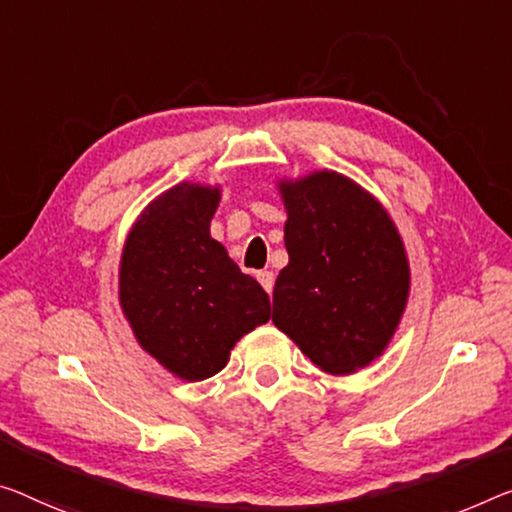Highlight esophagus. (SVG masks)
Segmentation results:
<instances>
[{
    "mask_svg": "<svg viewBox=\"0 0 512 512\" xmlns=\"http://www.w3.org/2000/svg\"><path fill=\"white\" fill-rule=\"evenodd\" d=\"M256 279L267 290V293H272V288H274V272L261 270V272H256Z\"/></svg>",
    "mask_w": 512,
    "mask_h": 512,
    "instance_id": "obj_1",
    "label": "esophagus"
}]
</instances>
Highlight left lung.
Listing matches in <instances>:
<instances>
[{
	"label": "left lung",
	"instance_id": "obj_1",
	"mask_svg": "<svg viewBox=\"0 0 512 512\" xmlns=\"http://www.w3.org/2000/svg\"><path fill=\"white\" fill-rule=\"evenodd\" d=\"M288 265L272 322L320 371L350 375L387 350L410 297L403 238L371 192L336 171L277 183Z\"/></svg>",
	"mask_w": 512,
	"mask_h": 512
}]
</instances>
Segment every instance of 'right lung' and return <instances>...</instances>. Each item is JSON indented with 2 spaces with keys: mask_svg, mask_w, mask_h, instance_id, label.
I'll use <instances>...</instances> for the list:
<instances>
[{
  "mask_svg": "<svg viewBox=\"0 0 512 512\" xmlns=\"http://www.w3.org/2000/svg\"><path fill=\"white\" fill-rule=\"evenodd\" d=\"M222 190L180 183L141 210L125 238L119 302L148 355L180 380L222 371L233 345L270 320V297L210 238Z\"/></svg>",
  "mask_w": 512,
  "mask_h": 512,
  "instance_id": "right-lung-1",
  "label": "right lung"
}]
</instances>
